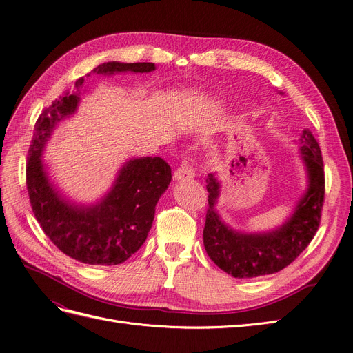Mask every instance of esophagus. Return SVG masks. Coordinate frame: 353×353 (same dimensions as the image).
Segmentation results:
<instances>
[{"label":"esophagus","instance_id":"obj_1","mask_svg":"<svg viewBox=\"0 0 353 353\" xmlns=\"http://www.w3.org/2000/svg\"><path fill=\"white\" fill-rule=\"evenodd\" d=\"M193 176H194L193 165H190L188 161H183V163H181V165L174 172L173 179H174L176 181H180V180L193 179Z\"/></svg>","mask_w":353,"mask_h":353}]
</instances>
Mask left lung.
<instances>
[{"mask_svg":"<svg viewBox=\"0 0 353 353\" xmlns=\"http://www.w3.org/2000/svg\"><path fill=\"white\" fill-rule=\"evenodd\" d=\"M299 157L305 165L308 185L285 223L266 232H243L227 225L216 211L221 181L206 179L208 211L203 245L212 262L234 278H257L291 265L310 244L320 225L324 202V165L319 142L310 129L299 138Z\"/></svg>","mask_w":353,"mask_h":353,"instance_id":"left-lung-1","label":"left lung"}]
</instances>
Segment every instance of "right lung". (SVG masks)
I'll return each instance as SVG.
<instances>
[{
	"instance_id": "right-lung-1",
	"label": "right lung",
	"mask_w": 353,
	"mask_h": 353,
	"mask_svg": "<svg viewBox=\"0 0 353 353\" xmlns=\"http://www.w3.org/2000/svg\"><path fill=\"white\" fill-rule=\"evenodd\" d=\"M154 70L152 62L113 61L91 72L113 75ZM84 83V77L78 78L75 91L62 94L39 116L26 165V183L37 223L62 253L85 265L113 266L123 263L147 240L155 205L172 181V168L160 157L130 159L97 202L83 205L63 196L50 181L42 154L55 126L77 112Z\"/></svg>"
}]
</instances>
